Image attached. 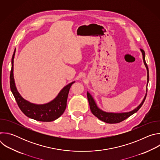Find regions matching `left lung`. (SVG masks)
I'll use <instances>...</instances> for the list:
<instances>
[{
    "label": "left lung",
    "mask_w": 160,
    "mask_h": 160,
    "mask_svg": "<svg viewBox=\"0 0 160 160\" xmlns=\"http://www.w3.org/2000/svg\"><path fill=\"white\" fill-rule=\"evenodd\" d=\"M141 51L142 52L143 61H144V64H145L146 68L147 69L148 84V82H149V70H148V65H147V64L146 62V60H145V52L142 49H141ZM147 92H148V88H147V90H146V96H145L143 101H142V102L140 104V105L139 106H138L135 109H133L131 111L126 112H121V113L108 112L103 111L102 110L100 109L98 107L94 99H93L92 96H91L88 92L87 93V98H88L90 111H91V112H92L94 115H95L100 120H101L102 122H104L106 123H120V122L125 120V119H127V118H128L129 117L132 115L133 114L136 112L141 108V106H142V104H143V103H144V102L146 99V96H147Z\"/></svg>",
    "instance_id": "obj_1"
}]
</instances>
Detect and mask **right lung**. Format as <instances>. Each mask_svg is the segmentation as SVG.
Wrapping results in <instances>:
<instances>
[{
  "mask_svg": "<svg viewBox=\"0 0 160 160\" xmlns=\"http://www.w3.org/2000/svg\"><path fill=\"white\" fill-rule=\"evenodd\" d=\"M15 51L16 49L14 51L11 60L12 67L10 73V88L19 109L27 117L37 121L52 122L58 119L62 115L65 111L68 93H69L72 85L75 83V82L65 86L54 100L47 104H35L26 101L18 92L14 83L13 63Z\"/></svg>",
  "mask_w": 160,
  "mask_h": 160,
  "instance_id": "obj_1",
  "label": "right lung"
}]
</instances>
